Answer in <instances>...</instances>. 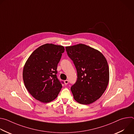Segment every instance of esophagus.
I'll return each instance as SVG.
<instances>
[{
    "label": "esophagus",
    "instance_id": "34e87169",
    "mask_svg": "<svg viewBox=\"0 0 134 134\" xmlns=\"http://www.w3.org/2000/svg\"><path fill=\"white\" fill-rule=\"evenodd\" d=\"M64 83H65V85H67L68 84V80H65V81H64Z\"/></svg>",
    "mask_w": 134,
    "mask_h": 134
}]
</instances>
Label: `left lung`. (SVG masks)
Instances as JSON below:
<instances>
[{
  "instance_id": "left-lung-1",
  "label": "left lung",
  "mask_w": 134,
  "mask_h": 134,
  "mask_svg": "<svg viewBox=\"0 0 134 134\" xmlns=\"http://www.w3.org/2000/svg\"><path fill=\"white\" fill-rule=\"evenodd\" d=\"M66 50L77 72V81L70 88L75 100L85 105L96 101L105 92L109 81L105 57L99 50L84 44L66 47Z\"/></svg>"
}]
</instances>
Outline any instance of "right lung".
<instances>
[{
    "instance_id": "obj_1",
    "label": "right lung",
    "mask_w": 134,
    "mask_h": 134,
    "mask_svg": "<svg viewBox=\"0 0 134 134\" xmlns=\"http://www.w3.org/2000/svg\"><path fill=\"white\" fill-rule=\"evenodd\" d=\"M64 51L62 46L46 43L35 49L26 60L23 79L27 90L36 100L48 103L58 96L62 84L57 77V68Z\"/></svg>"
}]
</instances>
